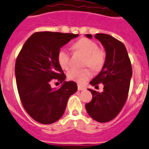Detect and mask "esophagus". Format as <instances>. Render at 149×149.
Here are the masks:
<instances>
[{
	"label": "esophagus",
	"instance_id": "obj_1",
	"mask_svg": "<svg viewBox=\"0 0 149 149\" xmlns=\"http://www.w3.org/2000/svg\"><path fill=\"white\" fill-rule=\"evenodd\" d=\"M85 88L84 87V86H81V85H78V90L79 91H82V90H84Z\"/></svg>",
	"mask_w": 149,
	"mask_h": 149
}]
</instances>
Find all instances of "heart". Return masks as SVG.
<instances>
[{
  "mask_svg": "<svg viewBox=\"0 0 149 149\" xmlns=\"http://www.w3.org/2000/svg\"><path fill=\"white\" fill-rule=\"evenodd\" d=\"M73 49L83 54L86 56L85 65L91 67L94 70H100L105 62V54L99 49V46L94 41L88 38H80L73 44ZM57 59L61 69H68L70 64V55L68 50L65 48L59 49L57 55ZM67 77L70 80L75 81L77 84H83L88 80L91 77V72L88 69H71L68 72Z\"/></svg>",
  "mask_w": 149,
  "mask_h": 149,
  "instance_id": "heart-1",
  "label": "heart"
}]
</instances>
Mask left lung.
Wrapping results in <instances>:
<instances>
[{"mask_svg":"<svg viewBox=\"0 0 149 149\" xmlns=\"http://www.w3.org/2000/svg\"><path fill=\"white\" fill-rule=\"evenodd\" d=\"M89 38L91 35H86ZM106 51L104 65L99 74L91 80L92 86L102 83L103 91L88 89L92 100L85 107L91 118L99 122H107L114 119L122 111L127 100L132 77V65L125 45L111 35L96 34Z\"/></svg>","mask_w":149,"mask_h":149,"instance_id":"obj_1","label":"left lung"}]
</instances>
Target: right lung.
I'll list each match as a JSON object with an SVG mask.
<instances>
[{
  "mask_svg": "<svg viewBox=\"0 0 149 149\" xmlns=\"http://www.w3.org/2000/svg\"><path fill=\"white\" fill-rule=\"evenodd\" d=\"M78 34L42 31L30 36L22 47L15 65L16 85L25 111L36 122L51 124L65 111L68 100L77 91L74 81H65V75L57 55L61 47ZM53 79L63 83L52 89Z\"/></svg>",
  "mask_w": 149,
  "mask_h": 149,
  "instance_id": "add662e5",
  "label": "right lung"
}]
</instances>
